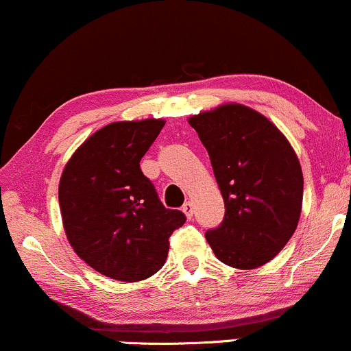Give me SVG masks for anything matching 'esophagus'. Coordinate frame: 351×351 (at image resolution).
<instances>
[{
  "label": "esophagus",
  "instance_id": "1",
  "mask_svg": "<svg viewBox=\"0 0 351 351\" xmlns=\"http://www.w3.org/2000/svg\"><path fill=\"white\" fill-rule=\"evenodd\" d=\"M183 213L186 215V218L190 219L191 217H193V213H195V208H193V203L191 202H188V203H184L183 205Z\"/></svg>",
  "mask_w": 351,
  "mask_h": 351
}]
</instances>
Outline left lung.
<instances>
[{"label": "left lung", "instance_id": "obj_1", "mask_svg": "<svg viewBox=\"0 0 351 351\" xmlns=\"http://www.w3.org/2000/svg\"><path fill=\"white\" fill-rule=\"evenodd\" d=\"M225 202L206 241L221 263L255 269L273 260L298 226L303 173L293 146L267 117L240 103L193 114Z\"/></svg>", "mask_w": 351, "mask_h": 351}]
</instances>
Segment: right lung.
<instances>
[{
    "label": "right lung",
    "instance_id": "obj_1",
    "mask_svg": "<svg viewBox=\"0 0 351 351\" xmlns=\"http://www.w3.org/2000/svg\"><path fill=\"white\" fill-rule=\"evenodd\" d=\"M165 119L114 121L78 146L58 188L66 238L86 265L118 282H141L165 265L184 223L167 210L140 168Z\"/></svg>",
    "mask_w": 351,
    "mask_h": 351
}]
</instances>
